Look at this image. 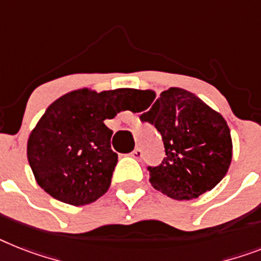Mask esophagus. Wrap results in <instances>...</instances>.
Segmentation results:
<instances>
[{
    "mask_svg": "<svg viewBox=\"0 0 261 261\" xmlns=\"http://www.w3.org/2000/svg\"><path fill=\"white\" fill-rule=\"evenodd\" d=\"M132 157L136 159V160H141V157H143V150L140 149V148H136L132 152Z\"/></svg>",
    "mask_w": 261,
    "mask_h": 261,
    "instance_id": "1",
    "label": "esophagus"
}]
</instances>
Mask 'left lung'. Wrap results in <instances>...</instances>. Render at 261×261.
<instances>
[{"label":"left lung","instance_id":"left-lung-1","mask_svg":"<svg viewBox=\"0 0 261 261\" xmlns=\"http://www.w3.org/2000/svg\"><path fill=\"white\" fill-rule=\"evenodd\" d=\"M150 98L143 121L161 133L167 157L149 167L154 189L174 200L197 199L227 174L232 161L231 130L223 116L182 88H169L156 98L153 90H135Z\"/></svg>","mask_w":261,"mask_h":261}]
</instances>
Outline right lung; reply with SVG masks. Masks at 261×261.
<instances>
[{"instance_id":"1","label":"right lung","mask_w":261,"mask_h":261,"mask_svg":"<svg viewBox=\"0 0 261 261\" xmlns=\"http://www.w3.org/2000/svg\"><path fill=\"white\" fill-rule=\"evenodd\" d=\"M132 89L72 90L53 101L28 139L34 178L53 199L80 206L109 189L117 153L104 124L124 111Z\"/></svg>"}]
</instances>
